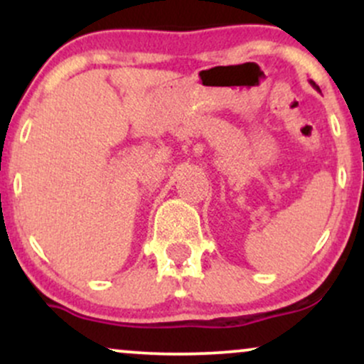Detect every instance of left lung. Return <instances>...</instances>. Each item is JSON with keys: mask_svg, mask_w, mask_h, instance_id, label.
<instances>
[{"mask_svg": "<svg viewBox=\"0 0 364 364\" xmlns=\"http://www.w3.org/2000/svg\"><path fill=\"white\" fill-rule=\"evenodd\" d=\"M310 83H311V87H313V89H315V90H318V92H320V87H318V85H316V83H315V82H313V80H310Z\"/></svg>", "mask_w": 364, "mask_h": 364, "instance_id": "8db88e82", "label": "left lung"}]
</instances>
